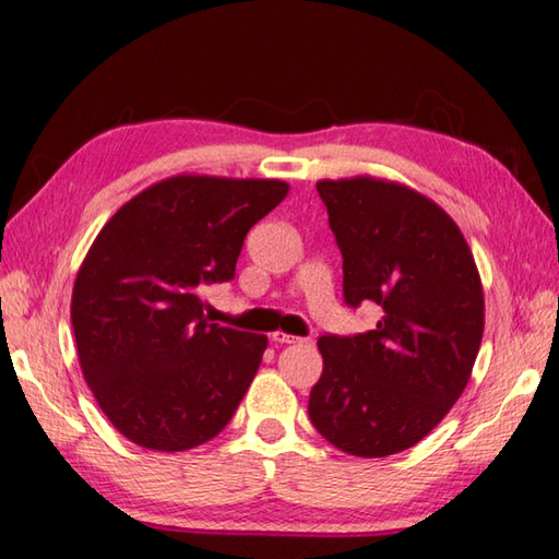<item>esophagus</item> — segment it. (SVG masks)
I'll use <instances>...</instances> for the list:
<instances>
[{"label": "esophagus", "instance_id": "34e87169", "mask_svg": "<svg viewBox=\"0 0 559 559\" xmlns=\"http://www.w3.org/2000/svg\"><path fill=\"white\" fill-rule=\"evenodd\" d=\"M271 342L276 344V346H278V344L283 346V344H302L305 338H300V336H293V334H286V332H273V334H271Z\"/></svg>", "mask_w": 559, "mask_h": 559}]
</instances>
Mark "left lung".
Here are the masks:
<instances>
[{
    "label": "left lung",
    "instance_id": "obj_1",
    "mask_svg": "<svg viewBox=\"0 0 559 559\" xmlns=\"http://www.w3.org/2000/svg\"><path fill=\"white\" fill-rule=\"evenodd\" d=\"M317 191L344 257V298L378 302L376 330L322 336L310 392L314 429L338 451L385 457L436 429L473 373L485 293L461 227L409 186L322 179Z\"/></svg>",
    "mask_w": 559,
    "mask_h": 559
}]
</instances>
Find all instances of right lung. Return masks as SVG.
Here are the masks:
<instances>
[{"label":"right lung","mask_w":559,"mask_h":559,"mask_svg":"<svg viewBox=\"0 0 559 559\" xmlns=\"http://www.w3.org/2000/svg\"><path fill=\"white\" fill-rule=\"evenodd\" d=\"M288 189L177 174L120 205L96 235L70 317L86 385L128 441L179 453L233 419L269 338L207 322L201 293L235 276L247 233Z\"/></svg>","instance_id":"right-lung-1"}]
</instances>
